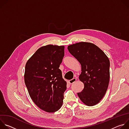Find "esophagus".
Here are the masks:
<instances>
[{
	"label": "esophagus",
	"mask_w": 129,
	"mask_h": 129,
	"mask_svg": "<svg viewBox=\"0 0 129 129\" xmlns=\"http://www.w3.org/2000/svg\"><path fill=\"white\" fill-rule=\"evenodd\" d=\"M76 81H77V79H76V78H73L72 80H70L69 81V83L70 84H73V83H75Z\"/></svg>",
	"instance_id": "esophagus-1"
}]
</instances>
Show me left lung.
Masks as SVG:
<instances>
[{"instance_id": "left-lung-1", "label": "left lung", "mask_w": 129, "mask_h": 129, "mask_svg": "<svg viewBox=\"0 0 129 129\" xmlns=\"http://www.w3.org/2000/svg\"><path fill=\"white\" fill-rule=\"evenodd\" d=\"M67 48L81 65L79 80L84 88L78 95L87 106L98 104L105 95L109 83V58L99 47L89 42H81Z\"/></svg>"}]
</instances>
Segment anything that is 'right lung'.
Listing matches in <instances>:
<instances>
[{
    "instance_id": "1",
    "label": "right lung",
    "mask_w": 129,
    "mask_h": 129,
    "mask_svg": "<svg viewBox=\"0 0 129 129\" xmlns=\"http://www.w3.org/2000/svg\"><path fill=\"white\" fill-rule=\"evenodd\" d=\"M64 46L47 45L39 48L27 61L24 82L34 103L43 111H57L61 107L66 82L59 68Z\"/></svg>"
}]
</instances>
